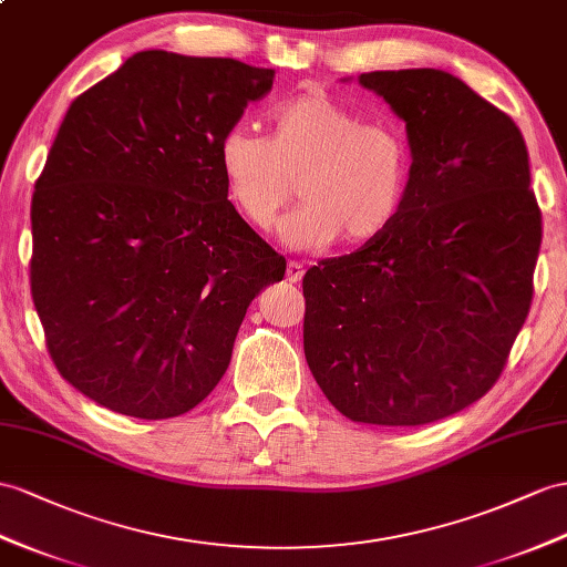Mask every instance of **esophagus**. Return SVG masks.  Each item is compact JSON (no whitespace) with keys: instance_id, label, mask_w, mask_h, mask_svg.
I'll return each mask as SVG.
<instances>
[{"instance_id":"34e87169","label":"esophagus","mask_w":567,"mask_h":567,"mask_svg":"<svg viewBox=\"0 0 567 567\" xmlns=\"http://www.w3.org/2000/svg\"><path fill=\"white\" fill-rule=\"evenodd\" d=\"M301 278H303V266L299 264V260H289V266H287V280H289V282H301Z\"/></svg>"}]
</instances>
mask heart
I'll return each instance as SVG.
<instances>
[{
	"label": "heart",
	"instance_id": "heart-1",
	"mask_svg": "<svg viewBox=\"0 0 567 567\" xmlns=\"http://www.w3.org/2000/svg\"><path fill=\"white\" fill-rule=\"evenodd\" d=\"M217 159L229 200L258 231L275 225L297 182L303 203L282 223L292 249L379 239L395 223L412 172L408 138L395 124L361 122L318 89L270 112V138L227 128Z\"/></svg>",
	"mask_w": 567,
	"mask_h": 567
}]
</instances>
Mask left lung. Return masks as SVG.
<instances>
[{"label":"left lung","mask_w":567,"mask_h":567,"mask_svg":"<svg viewBox=\"0 0 567 567\" xmlns=\"http://www.w3.org/2000/svg\"><path fill=\"white\" fill-rule=\"evenodd\" d=\"M408 128L412 172L379 239L303 275V354L332 408L422 426L498 381L532 303L542 210L515 122L441 69L361 74Z\"/></svg>","instance_id":"1"}]
</instances>
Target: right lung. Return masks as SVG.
<instances>
[{
    "label": "right lung",
    "instance_id": "add662e5",
    "mask_svg": "<svg viewBox=\"0 0 567 567\" xmlns=\"http://www.w3.org/2000/svg\"><path fill=\"white\" fill-rule=\"evenodd\" d=\"M275 71L143 50L71 103L31 203L56 371L136 419L194 410L285 258L227 200L217 145Z\"/></svg>",
    "mask_w": 567,
    "mask_h": 567
}]
</instances>
